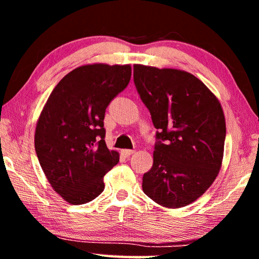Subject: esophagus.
<instances>
[{"label": "esophagus", "instance_id": "obj_1", "mask_svg": "<svg viewBox=\"0 0 259 259\" xmlns=\"http://www.w3.org/2000/svg\"><path fill=\"white\" fill-rule=\"evenodd\" d=\"M122 154H123L124 156H130L131 154H134L135 151L134 150H122Z\"/></svg>", "mask_w": 259, "mask_h": 259}]
</instances>
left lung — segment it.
<instances>
[{"label":"left lung","mask_w":259,"mask_h":259,"mask_svg":"<svg viewBox=\"0 0 259 259\" xmlns=\"http://www.w3.org/2000/svg\"><path fill=\"white\" fill-rule=\"evenodd\" d=\"M134 82L157 129L143 191L163 207H185L221 169L226 137L221 104L202 81L179 69L135 65Z\"/></svg>","instance_id":"obj_1"}]
</instances>
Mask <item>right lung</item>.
Here are the masks:
<instances>
[{
	"mask_svg": "<svg viewBox=\"0 0 259 259\" xmlns=\"http://www.w3.org/2000/svg\"><path fill=\"white\" fill-rule=\"evenodd\" d=\"M131 77L130 65L77 67L52 90L38 117L35 151L54 190L67 202H90L119 162L105 143V112Z\"/></svg>",
	"mask_w": 259,
	"mask_h": 259,
	"instance_id": "obj_1",
	"label": "right lung"
}]
</instances>
